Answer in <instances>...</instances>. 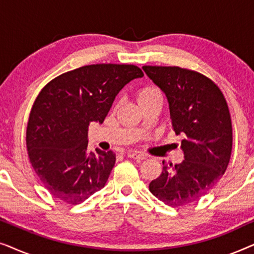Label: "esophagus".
<instances>
[{
  "label": "esophagus",
  "instance_id": "1",
  "mask_svg": "<svg viewBox=\"0 0 254 254\" xmlns=\"http://www.w3.org/2000/svg\"><path fill=\"white\" fill-rule=\"evenodd\" d=\"M127 157L133 158V159H137V161H142V159L147 158V156L143 155V154H140V152H136V151H135V152L130 151V152H127Z\"/></svg>",
  "mask_w": 254,
  "mask_h": 254
}]
</instances>
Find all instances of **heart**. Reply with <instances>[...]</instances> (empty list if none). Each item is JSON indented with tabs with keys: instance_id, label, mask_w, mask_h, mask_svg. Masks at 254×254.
Listing matches in <instances>:
<instances>
[{
	"instance_id": "heart-1",
	"label": "heart",
	"mask_w": 254,
	"mask_h": 254,
	"mask_svg": "<svg viewBox=\"0 0 254 254\" xmlns=\"http://www.w3.org/2000/svg\"><path fill=\"white\" fill-rule=\"evenodd\" d=\"M159 98H162V95L161 92H159V90L157 88H155V86L145 85L142 86V88H140L136 91V100L140 107L152 102V100Z\"/></svg>"
}]
</instances>
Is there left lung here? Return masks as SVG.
I'll use <instances>...</instances> for the list:
<instances>
[{
	"label": "left lung",
	"instance_id": "obj_1",
	"mask_svg": "<svg viewBox=\"0 0 254 254\" xmlns=\"http://www.w3.org/2000/svg\"><path fill=\"white\" fill-rule=\"evenodd\" d=\"M169 102L172 129L182 134L184 161L163 162V171L149 184L162 202L182 207L200 200L224 175L232 151V124L220 88L201 72L176 65H143Z\"/></svg>",
	"mask_w": 254,
	"mask_h": 254
}]
</instances>
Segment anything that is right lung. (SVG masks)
Instances as JSON below:
<instances>
[{
	"mask_svg": "<svg viewBox=\"0 0 254 254\" xmlns=\"http://www.w3.org/2000/svg\"><path fill=\"white\" fill-rule=\"evenodd\" d=\"M142 76L134 64H89L59 75L41 89L27 121L26 149L52 195L78 204L105 186L116 154L89 151L90 123L103 124L120 90Z\"/></svg>",
	"mask_w": 254,
	"mask_h": 254,
	"instance_id": "1",
	"label": "right lung"
}]
</instances>
